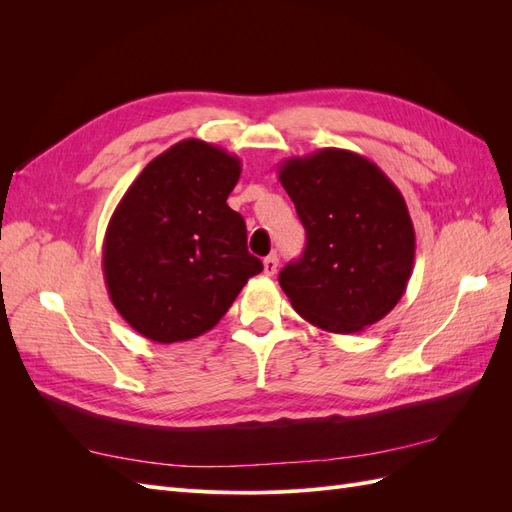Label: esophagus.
I'll list each match as a JSON object with an SVG mask.
<instances>
[{
  "instance_id": "34e87169",
  "label": "esophagus",
  "mask_w": 512,
  "mask_h": 512,
  "mask_svg": "<svg viewBox=\"0 0 512 512\" xmlns=\"http://www.w3.org/2000/svg\"><path fill=\"white\" fill-rule=\"evenodd\" d=\"M277 262H280V260H277L275 254H271V256H267L265 260H262V265H265V273L267 275H273L277 271Z\"/></svg>"
}]
</instances>
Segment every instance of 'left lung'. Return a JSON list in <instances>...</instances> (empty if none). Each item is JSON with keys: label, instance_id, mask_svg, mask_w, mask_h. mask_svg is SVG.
Wrapping results in <instances>:
<instances>
[{"label": "left lung", "instance_id": "8db88e82", "mask_svg": "<svg viewBox=\"0 0 512 512\" xmlns=\"http://www.w3.org/2000/svg\"><path fill=\"white\" fill-rule=\"evenodd\" d=\"M280 181L307 232L305 252L280 271L303 320L359 333L404 297L416 237L404 196L359 153L324 147L280 166Z\"/></svg>", "mask_w": 512, "mask_h": 512}]
</instances>
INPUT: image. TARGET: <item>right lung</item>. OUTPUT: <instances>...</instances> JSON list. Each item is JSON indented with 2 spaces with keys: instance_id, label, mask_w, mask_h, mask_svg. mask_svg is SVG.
<instances>
[{
  "instance_id": "obj_1",
  "label": "right lung",
  "mask_w": 512,
  "mask_h": 512,
  "mask_svg": "<svg viewBox=\"0 0 512 512\" xmlns=\"http://www.w3.org/2000/svg\"><path fill=\"white\" fill-rule=\"evenodd\" d=\"M241 160L185 138L134 179L108 222L102 271L121 318L158 344L211 331L262 262L226 198Z\"/></svg>"
}]
</instances>
